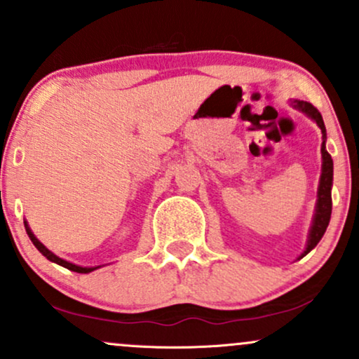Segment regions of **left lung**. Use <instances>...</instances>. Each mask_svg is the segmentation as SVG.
<instances>
[{"label":"left lung","mask_w":359,"mask_h":359,"mask_svg":"<svg viewBox=\"0 0 359 359\" xmlns=\"http://www.w3.org/2000/svg\"><path fill=\"white\" fill-rule=\"evenodd\" d=\"M292 106H294L295 109L306 113L311 119H314V121L317 123V126H319L320 131H323V147H320V154H323V174H320L319 189H317L316 212H314V219H312L311 231H309L307 246H306V250H304V253L300 255V258H302V257H306V255L312 248H316L317 243L320 241V238L324 236L325 229H327L329 219H331V211H332V199H331L332 158H331V155L327 154V150H325V126H324L323 116H320L319 111H317L314 106H312L311 102H307V101L294 100V101H292Z\"/></svg>","instance_id":"obj_1"}]
</instances>
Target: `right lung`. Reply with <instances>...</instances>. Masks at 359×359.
<instances>
[{
  "instance_id": "obj_1",
  "label": "right lung",
  "mask_w": 359,
  "mask_h": 359,
  "mask_svg": "<svg viewBox=\"0 0 359 359\" xmlns=\"http://www.w3.org/2000/svg\"><path fill=\"white\" fill-rule=\"evenodd\" d=\"M25 228H27V234H28V238H30L32 243H34L35 248L39 250L40 253H42L45 258L50 259V262H53V263H57V265L64 266V269H67V270H71V271H77V273H89V271H93V270H96V269H101V266H79V265H74V263H71V262H65V259H62V258L57 257V255H53L52 251L47 248V246H43L42 243H40L39 240H36L35 234L32 233V229H30V228H28L27 221H25Z\"/></svg>"
}]
</instances>
